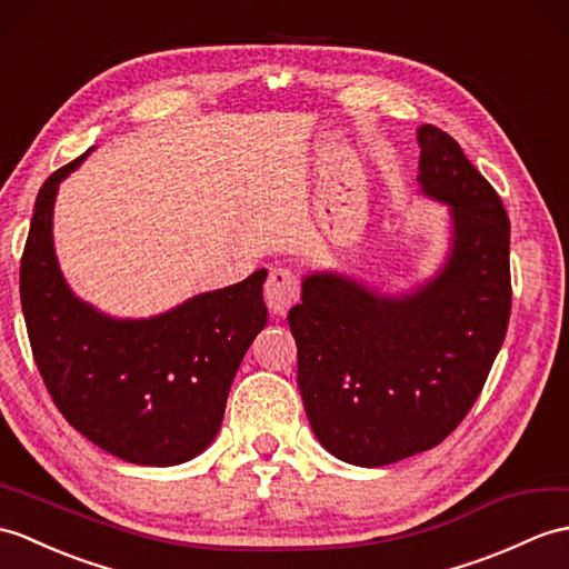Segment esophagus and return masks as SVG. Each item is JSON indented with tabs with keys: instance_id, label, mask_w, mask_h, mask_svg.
<instances>
[{
	"instance_id": "34e87169",
	"label": "esophagus",
	"mask_w": 569,
	"mask_h": 569,
	"mask_svg": "<svg viewBox=\"0 0 569 569\" xmlns=\"http://www.w3.org/2000/svg\"><path fill=\"white\" fill-rule=\"evenodd\" d=\"M300 298V281L290 269H273L263 283V300L273 315H286Z\"/></svg>"
}]
</instances>
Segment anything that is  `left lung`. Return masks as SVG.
<instances>
[{"label":"left lung","mask_w":569,"mask_h":569,"mask_svg":"<svg viewBox=\"0 0 569 569\" xmlns=\"http://www.w3.org/2000/svg\"><path fill=\"white\" fill-rule=\"evenodd\" d=\"M417 140L421 193L451 208V252L439 273L405 296L310 273L288 312L317 441L361 468L429 451L466 419L511 312L501 198L443 130L421 126Z\"/></svg>","instance_id":"obj_1"}]
</instances>
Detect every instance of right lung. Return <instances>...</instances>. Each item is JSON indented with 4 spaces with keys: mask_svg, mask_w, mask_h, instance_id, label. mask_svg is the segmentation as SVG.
Returning <instances> with one entry per match:
<instances>
[{
    "mask_svg": "<svg viewBox=\"0 0 569 569\" xmlns=\"http://www.w3.org/2000/svg\"><path fill=\"white\" fill-rule=\"evenodd\" d=\"M91 150L52 171L36 198L19 276L33 359L91 443L136 466L187 463L213 443L237 368L267 325V269L148 320H116L79 300L52 249V206Z\"/></svg>",
    "mask_w": 569,
    "mask_h": 569,
    "instance_id": "1",
    "label": "right lung"
}]
</instances>
